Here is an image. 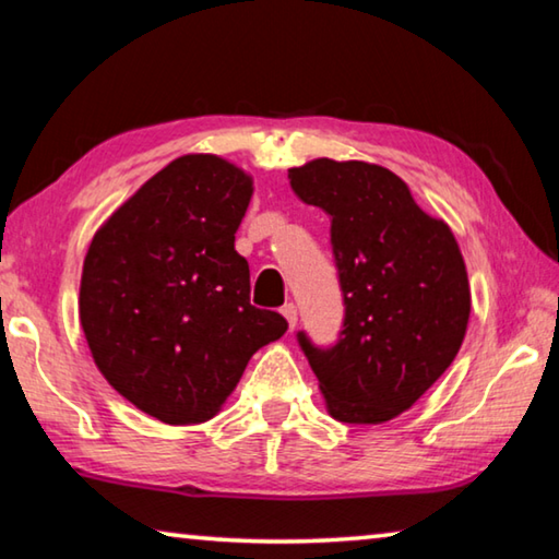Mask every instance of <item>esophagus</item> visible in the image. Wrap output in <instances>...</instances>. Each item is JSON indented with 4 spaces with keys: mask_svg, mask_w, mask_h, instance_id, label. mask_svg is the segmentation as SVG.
I'll list each match as a JSON object with an SVG mask.
<instances>
[{
    "mask_svg": "<svg viewBox=\"0 0 559 559\" xmlns=\"http://www.w3.org/2000/svg\"><path fill=\"white\" fill-rule=\"evenodd\" d=\"M281 313H283V318L288 320V328H296L298 325V308L293 306V302H286V306L281 308Z\"/></svg>",
    "mask_w": 559,
    "mask_h": 559,
    "instance_id": "obj_1",
    "label": "esophagus"
}]
</instances>
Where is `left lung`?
Segmentation results:
<instances>
[{
	"label": "left lung",
	"instance_id": "8db88e82",
	"mask_svg": "<svg viewBox=\"0 0 559 559\" xmlns=\"http://www.w3.org/2000/svg\"><path fill=\"white\" fill-rule=\"evenodd\" d=\"M293 192L330 214L345 318L335 345H298L330 416L382 424L447 372L463 343L471 288L459 243L386 167L320 157L288 169Z\"/></svg>",
	"mask_w": 559,
	"mask_h": 559
}]
</instances>
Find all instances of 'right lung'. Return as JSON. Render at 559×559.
I'll list each match as a JSON object with an SVG mask.
<instances>
[{"label": "right lung", "instance_id": "right-lung-1", "mask_svg": "<svg viewBox=\"0 0 559 559\" xmlns=\"http://www.w3.org/2000/svg\"><path fill=\"white\" fill-rule=\"evenodd\" d=\"M251 177L216 155L159 169L100 226L83 261L79 313L116 392L155 419H212L286 318L251 306L234 249Z\"/></svg>", "mask_w": 559, "mask_h": 559}]
</instances>
